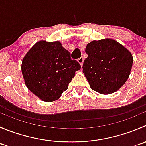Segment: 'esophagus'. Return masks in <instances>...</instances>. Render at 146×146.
Here are the masks:
<instances>
[{"label": "esophagus", "mask_w": 146, "mask_h": 146, "mask_svg": "<svg viewBox=\"0 0 146 146\" xmlns=\"http://www.w3.org/2000/svg\"><path fill=\"white\" fill-rule=\"evenodd\" d=\"M83 60H84V59H83V58L80 57L78 59V63L82 66V65H83Z\"/></svg>", "instance_id": "1"}]
</instances>
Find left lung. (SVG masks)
Wrapping results in <instances>:
<instances>
[{
	"instance_id": "8db88e82",
	"label": "left lung",
	"mask_w": 146,
	"mask_h": 146,
	"mask_svg": "<svg viewBox=\"0 0 146 146\" xmlns=\"http://www.w3.org/2000/svg\"><path fill=\"white\" fill-rule=\"evenodd\" d=\"M86 53L83 72L93 90L109 94L126 82L133 59L122 45L111 39L93 40L87 45Z\"/></svg>"
}]
</instances>
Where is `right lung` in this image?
<instances>
[{"mask_svg": "<svg viewBox=\"0 0 146 146\" xmlns=\"http://www.w3.org/2000/svg\"><path fill=\"white\" fill-rule=\"evenodd\" d=\"M80 68L60 42L40 41L23 59L21 70L27 88L41 100L50 102L67 90Z\"/></svg>", "mask_w": 146, "mask_h": 146, "instance_id": "add662e5", "label": "right lung"}]
</instances>
